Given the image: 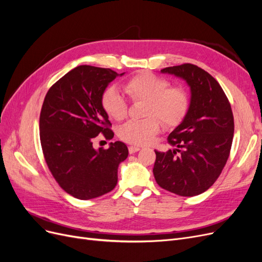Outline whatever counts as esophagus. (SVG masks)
<instances>
[{
	"label": "esophagus",
	"instance_id": "esophagus-1",
	"mask_svg": "<svg viewBox=\"0 0 262 262\" xmlns=\"http://www.w3.org/2000/svg\"><path fill=\"white\" fill-rule=\"evenodd\" d=\"M138 150H140V147H138V146H129V153L130 154L137 153Z\"/></svg>",
	"mask_w": 262,
	"mask_h": 262
}]
</instances>
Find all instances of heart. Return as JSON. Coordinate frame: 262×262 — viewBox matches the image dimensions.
<instances>
[{
    "label": "heart",
    "instance_id": "heart-1",
    "mask_svg": "<svg viewBox=\"0 0 262 262\" xmlns=\"http://www.w3.org/2000/svg\"><path fill=\"white\" fill-rule=\"evenodd\" d=\"M123 90L133 101H146L142 121H128L119 129V138L133 145L149 143L160 131L161 122L172 128L179 124L188 113L190 100L187 92L170 86L164 77L150 73H140L123 83ZM101 105L109 117L122 120L128 114L125 98L113 86L102 93Z\"/></svg>",
    "mask_w": 262,
    "mask_h": 262
}]
</instances>
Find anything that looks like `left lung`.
I'll return each instance as SVG.
<instances>
[{
    "label": "left lung",
    "instance_id": "obj_1",
    "mask_svg": "<svg viewBox=\"0 0 262 262\" xmlns=\"http://www.w3.org/2000/svg\"><path fill=\"white\" fill-rule=\"evenodd\" d=\"M161 72L185 80L191 98L184 120L167 139L175 148L155 150L154 177L169 192L198 195L216 181L228 160L234 137L231 104L215 78L191 63Z\"/></svg>",
    "mask_w": 262,
    "mask_h": 262
}]
</instances>
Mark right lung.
I'll use <instances>...</instances> for the list:
<instances>
[{
    "instance_id": "1",
    "label": "right lung",
    "mask_w": 262,
    "mask_h": 262,
    "mask_svg": "<svg viewBox=\"0 0 262 262\" xmlns=\"http://www.w3.org/2000/svg\"><path fill=\"white\" fill-rule=\"evenodd\" d=\"M92 66L71 70L47 93L39 119L40 143L48 168L59 186L80 200L108 193L118 181L119 164L128 157L123 142L95 149L99 133L114 138L102 108V93L118 75Z\"/></svg>"
}]
</instances>
